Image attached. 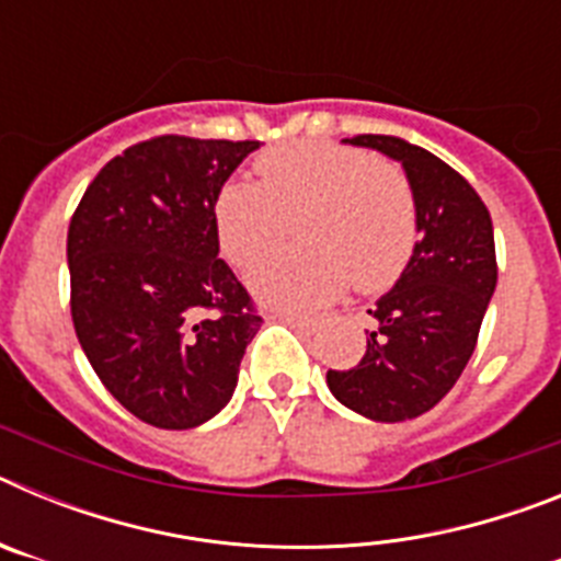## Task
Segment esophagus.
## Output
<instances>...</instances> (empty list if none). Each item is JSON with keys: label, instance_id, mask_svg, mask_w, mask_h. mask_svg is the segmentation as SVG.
Listing matches in <instances>:
<instances>
[{"label": "esophagus", "instance_id": "esophagus-1", "mask_svg": "<svg viewBox=\"0 0 561 561\" xmlns=\"http://www.w3.org/2000/svg\"><path fill=\"white\" fill-rule=\"evenodd\" d=\"M275 320H280V323L291 325V329H300V331H314V329H317V320H314V317L291 314V311H277Z\"/></svg>", "mask_w": 561, "mask_h": 561}]
</instances>
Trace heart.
Returning a JSON list of instances; mask_svg holds the SVG:
<instances>
[{"label":"heart","mask_w":561,"mask_h":561,"mask_svg":"<svg viewBox=\"0 0 561 561\" xmlns=\"http://www.w3.org/2000/svg\"><path fill=\"white\" fill-rule=\"evenodd\" d=\"M261 182L232 176L216 193L221 252L252 266L275 250L297 216L304 244L277 252L250 275L270 306L314 309L348 289H388L419 238L415 196L404 173L374 153L331 140H289L257 153Z\"/></svg>","instance_id":"b5f03b06"}]
</instances>
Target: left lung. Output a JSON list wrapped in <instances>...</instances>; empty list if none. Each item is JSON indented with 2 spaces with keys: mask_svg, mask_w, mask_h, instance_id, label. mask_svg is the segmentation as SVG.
I'll return each instance as SVG.
<instances>
[{
  "mask_svg": "<svg viewBox=\"0 0 561 561\" xmlns=\"http://www.w3.org/2000/svg\"><path fill=\"white\" fill-rule=\"evenodd\" d=\"M342 142L401 162L419 213V244L408 266L368 309V351L356 368L325 376L340 404L396 424L433 410L472 356L497 286L492 216L474 187L427 148L390 134Z\"/></svg>",
  "mask_w": 561,
  "mask_h": 561,
  "instance_id": "8db88e82",
  "label": "left lung"
}]
</instances>
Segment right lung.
<instances>
[{"label": "right lung", "instance_id": "add662e5", "mask_svg": "<svg viewBox=\"0 0 561 561\" xmlns=\"http://www.w3.org/2000/svg\"><path fill=\"white\" fill-rule=\"evenodd\" d=\"M261 142L165 134L89 182L67 232L72 323L108 393L160 430L227 408L261 329L219 257L216 193Z\"/></svg>", "mask_w": 561, "mask_h": 561}]
</instances>
